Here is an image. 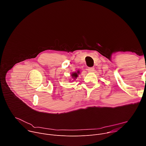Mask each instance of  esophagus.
Instances as JSON below:
<instances>
[{
  "instance_id": "esophagus-1",
  "label": "esophagus",
  "mask_w": 146,
  "mask_h": 146,
  "mask_svg": "<svg viewBox=\"0 0 146 146\" xmlns=\"http://www.w3.org/2000/svg\"><path fill=\"white\" fill-rule=\"evenodd\" d=\"M87 70L88 72H92L94 71V68H89Z\"/></svg>"
}]
</instances>
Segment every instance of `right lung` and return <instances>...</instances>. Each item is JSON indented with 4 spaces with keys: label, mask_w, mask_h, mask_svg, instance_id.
<instances>
[{
    "label": "right lung",
    "mask_w": 146,
    "mask_h": 146,
    "mask_svg": "<svg viewBox=\"0 0 146 146\" xmlns=\"http://www.w3.org/2000/svg\"><path fill=\"white\" fill-rule=\"evenodd\" d=\"M80 73V70H78L77 72H73V73H72V74H71V77H72V79H73V80H76V78H77L78 77V74ZM71 79V80H72ZM70 81H71V80H70Z\"/></svg>",
    "instance_id": "right-lung-1"
}]
</instances>
